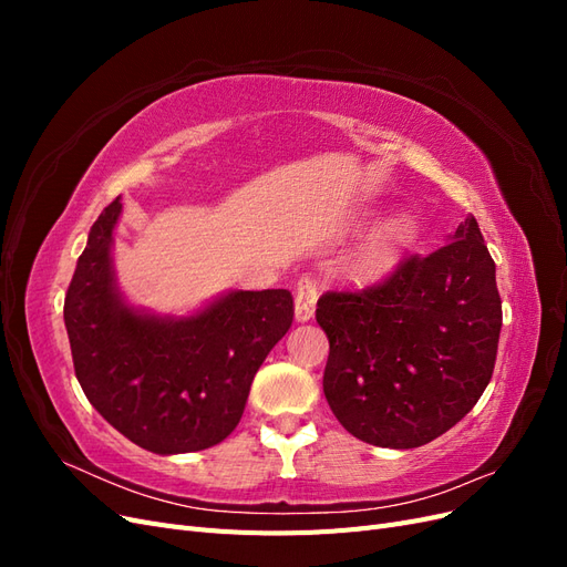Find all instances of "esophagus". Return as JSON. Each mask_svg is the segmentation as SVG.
<instances>
[{
    "label": "esophagus",
    "mask_w": 567,
    "mask_h": 567,
    "mask_svg": "<svg viewBox=\"0 0 567 567\" xmlns=\"http://www.w3.org/2000/svg\"><path fill=\"white\" fill-rule=\"evenodd\" d=\"M317 298H319V290L312 277H302L296 284V319L298 321H310L315 315V307H317Z\"/></svg>",
    "instance_id": "obj_1"
}]
</instances>
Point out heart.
Instances as JSON below:
<instances>
[{
	"label": "heart",
	"mask_w": 567,
	"mask_h": 567,
	"mask_svg": "<svg viewBox=\"0 0 567 567\" xmlns=\"http://www.w3.org/2000/svg\"><path fill=\"white\" fill-rule=\"evenodd\" d=\"M414 236V221L406 215L388 219L383 227L375 229L367 241L354 250L350 257V265L359 274H379L394 265L402 248Z\"/></svg>",
	"instance_id": "obj_1"
}]
</instances>
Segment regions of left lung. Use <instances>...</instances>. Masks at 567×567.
<instances>
[{
    "mask_svg": "<svg viewBox=\"0 0 567 567\" xmlns=\"http://www.w3.org/2000/svg\"><path fill=\"white\" fill-rule=\"evenodd\" d=\"M329 336L323 394L348 433L414 450L447 433L485 392L502 331L494 260L475 217L379 284L317 302Z\"/></svg>",
    "mask_w": 567,
    "mask_h": 567,
    "instance_id": "8db88e82",
    "label": "left lung"
}]
</instances>
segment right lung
<instances>
[{
	"label": "right lung",
	"mask_w": 567,
	"mask_h": 567,
	"mask_svg": "<svg viewBox=\"0 0 567 567\" xmlns=\"http://www.w3.org/2000/svg\"><path fill=\"white\" fill-rule=\"evenodd\" d=\"M123 203L90 229L63 319L78 381L115 431L156 454L200 452L244 416L250 383L293 323L286 288L234 290L188 319L132 310L115 288L111 244Z\"/></svg>",
	"instance_id": "1"
}]
</instances>
